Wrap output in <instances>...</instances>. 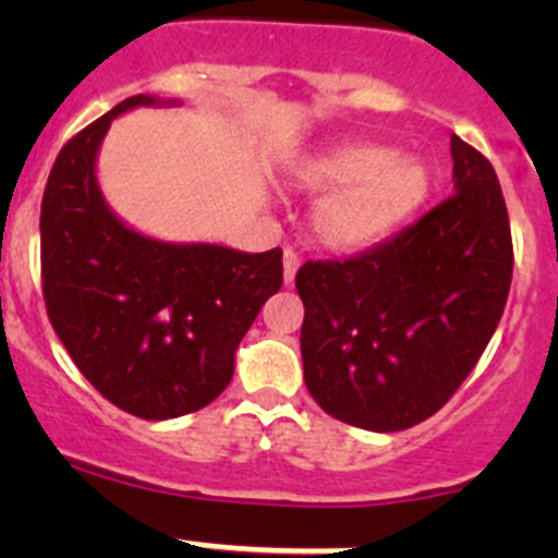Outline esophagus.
I'll return each mask as SVG.
<instances>
[{
  "label": "esophagus",
  "instance_id": "34e87169",
  "mask_svg": "<svg viewBox=\"0 0 558 558\" xmlns=\"http://www.w3.org/2000/svg\"><path fill=\"white\" fill-rule=\"evenodd\" d=\"M296 269H300V256H296L294 251H286L283 253V283L286 286H294Z\"/></svg>",
  "mask_w": 558,
  "mask_h": 558
}]
</instances>
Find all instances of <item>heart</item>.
I'll return each instance as SVG.
<instances>
[{"label": "heart", "instance_id": "obj_1", "mask_svg": "<svg viewBox=\"0 0 558 558\" xmlns=\"http://www.w3.org/2000/svg\"><path fill=\"white\" fill-rule=\"evenodd\" d=\"M307 189H335L313 207V232L331 251H364L413 216L429 191L418 159H397L384 145H342L296 170Z\"/></svg>", "mask_w": 558, "mask_h": 558}]
</instances>
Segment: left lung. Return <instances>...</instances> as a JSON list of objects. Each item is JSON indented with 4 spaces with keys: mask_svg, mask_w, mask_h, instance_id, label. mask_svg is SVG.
<instances>
[{
    "mask_svg": "<svg viewBox=\"0 0 558 558\" xmlns=\"http://www.w3.org/2000/svg\"><path fill=\"white\" fill-rule=\"evenodd\" d=\"M453 194L388 243L296 272L307 391L331 415L399 432L435 415L497 331L513 278L502 189L451 134Z\"/></svg>",
    "mask_w": 558,
    "mask_h": 558,
    "instance_id": "1",
    "label": "left lung"
}]
</instances>
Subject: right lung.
<instances>
[{
	"label": "right lung",
	"mask_w": 558,
	"mask_h": 558,
	"mask_svg": "<svg viewBox=\"0 0 558 558\" xmlns=\"http://www.w3.org/2000/svg\"><path fill=\"white\" fill-rule=\"evenodd\" d=\"M150 105L183 102L137 94L61 148L39 243L48 318L83 378L126 413L167 421L229 386L240 340L283 286V251L167 243L116 216L99 189V148L112 118Z\"/></svg>",
	"instance_id": "right-lung-1"
}]
</instances>
